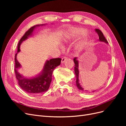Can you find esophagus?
I'll return each instance as SVG.
<instances>
[{"instance_id": "obj_1", "label": "esophagus", "mask_w": 126, "mask_h": 126, "mask_svg": "<svg viewBox=\"0 0 126 126\" xmlns=\"http://www.w3.org/2000/svg\"><path fill=\"white\" fill-rule=\"evenodd\" d=\"M67 59V57H63V58L62 59V63H64V62H65Z\"/></svg>"}]
</instances>
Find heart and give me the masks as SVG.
<instances>
[{"label": "heart", "mask_w": 126, "mask_h": 126, "mask_svg": "<svg viewBox=\"0 0 126 126\" xmlns=\"http://www.w3.org/2000/svg\"><path fill=\"white\" fill-rule=\"evenodd\" d=\"M86 33V30L78 27L70 28L64 33L63 41V43H68L69 42L79 38V37L84 35ZM88 39L86 37L83 38L76 45L75 49L78 52L81 51L85 47L88 43Z\"/></svg>", "instance_id": "obj_1"}]
</instances>
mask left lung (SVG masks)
<instances>
[{"label":"left lung","instance_id":"8db88e82","mask_svg":"<svg viewBox=\"0 0 126 126\" xmlns=\"http://www.w3.org/2000/svg\"><path fill=\"white\" fill-rule=\"evenodd\" d=\"M95 32H96V33L99 36V40L100 42H104V43H105L106 44H108V41L106 40L105 38V37H104V35H103L102 32L100 31L99 29H95ZM74 62L75 63V74L76 76V86H77V88H78L79 90H81L82 91H83V92H87V90H85L83 89V88L80 85V83L79 82V61L78 60L77 57H75V58L74 59Z\"/></svg>","mask_w":126,"mask_h":126}]
</instances>
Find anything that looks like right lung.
Listing matches in <instances>:
<instances>
[{"label": "right lung", "mask_w": 126, "mask_h": 126, "mask_svg": "<svg viewBox=\"0 0 126 126\" xmlns=\"http://www.w3.org/2000/svg\"><path fill=\"white\" fill-rule=\"evenodd\" d=\"M44 25H46L41 24L34 26L25 33L19 42L17 53L15 55V71L19 85L22 90L29 94H39L46 92L48 90L51 82L52 72L57 66L60 65L62 60L61 58H54L47 60L44 64L43 70L38 75L33 77H25L18 71V70L21 68V65L17 59V56L18 53L20 51V47L21 43L32 35L35 28Z\"/></svg>", "instance_id": "obj_1"}]
</instances>
